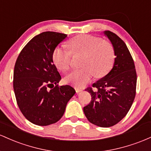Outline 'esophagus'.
<instances>
[{"label":"esophagus","mask_w":151,"mask_h":151,"mask_svg":"<svg viewBox=\"0 0 151 151\" xmlns=\"http://www.w3.org/2000/svg\"><path fill=\"white\" fill-rule=\"evenodd\" d=\"M75 90H76V93H80L83 91L82 89L79 88H75Z\"/></svg>","instance_id":"esophagus-1"}]
</instances>
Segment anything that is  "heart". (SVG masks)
<instances>
[{
  "instance_id": "b5f03b06",
  "label": "heart",
  "mask_w": 151,
  "mask_h": 151,
  "mask_svg": "<svg viewBox=\"0 0 151 151\" xmlns=\"http://www.w3.org/2000/svg\"><path fill=\"white\" fill-rule=\"evenodd\" d=\"M68 50L56 47L52 59L58 70L65 72L70 66L73 55H82L79 70L71 71L65 77L67 83L83 87L92 79L102 78L111 70L115 60V50L112 44L100 37L91 35H78L67 41Z\"/></svg>"
}]
</instances>
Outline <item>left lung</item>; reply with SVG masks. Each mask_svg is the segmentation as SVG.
<instances>
[{"label": "left lung", "instance_id": "8db88e82", "mask_svg": "<svg viewBox=\"0 0 151 151\" xmlns=\"http://www.w3.org/2000/svg\"><path fill=\"white\" fill-rule=\"evenodd\" d=\"M105 34L114 48V65L105 77L86 89L92 100L83 112L91 123L107 128L117 124L129 111L136 93L137 74L124 41L110 30Z\"/></svg>", "mask_w": 151, "mask_h": 151}]
</instances>
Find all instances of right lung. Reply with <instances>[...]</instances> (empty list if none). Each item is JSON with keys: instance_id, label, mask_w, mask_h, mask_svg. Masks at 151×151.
I'll return each instance as SVG.
<instances>
[{"instance_id": "add662e5", "label": "right lung", "mask_w": 151, "mask_h": 151, "mask_svg": "<svg viewBox=\"0 0 151 151\" xmlns=\"http://www.w3.org/2000/svg\"><path fill=\"white\" fill-rule=\"evenodd\" d=\"M66 37L65 33L43 32L32 38L17 58L13 71L17 104L33 124L45 126L58 121L76 93L70 86L57 84L61 76L52 59L53 50Z\"/></svg>"}]
</instances>
